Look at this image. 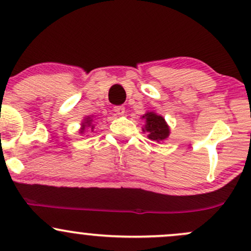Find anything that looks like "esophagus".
Wrapping results in <instances>:
<instances>
[{
  "label": "esophagus",
  "mask_w": 251,
  "mask_h": 251,
  "mask_svg": "<svg viewBox=\"0 0 251 251\" xmlns=\"http://www.w3.org/2000/svg\"><path fill=\"white\" fill-rule=\"evenodd\" d=\"M114 112H116L117 114H119V116H122V114L125 113V107H124V106H116V107H114Z\"/></svg>",
  "instance_id": "esophagus-1"
}]
</instances>
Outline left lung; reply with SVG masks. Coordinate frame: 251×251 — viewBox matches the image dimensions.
Instances as JSON below:
<instances>
[{
	"label": "left lung",
	"instance_id": "left-lung-1",
	"mask_svg": "<svg viewBox=\"0 0 251 251\" xmlns=\"http://www.w3.org/2000/svg\"><path fill=\"white\" fill-rule=\"evenodd\" d=\"M143 118L146 119V131L149 132V138L154 142H160V140L166 139L169 137L170 129L166 125L165 120L162 116H157L153 112L146 113Z\"/></svg>",
	"mask_w": 251,
	"mask_h": 251
}]
</instances>
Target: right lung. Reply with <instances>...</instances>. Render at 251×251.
<instances>
[{
  "label": "right lung",
  "instance_id": "add662e5",
  "mask_svg": "<svg viewBox=\"0 0 251 251\" xmlns=\"http://www.w3.org/2000/svg\"><path fill=\"white\" fill-rule=\"evenodd\" d=\"M91 122H92L91 118H86V122L82 124L83 127L81 128V132L85 131V128H86V127H89V126H92V125H91ZM92 128H93V126H92Z\"/></svg>",
  "mask_w": 251,
  "mask_h": 251
}]
</instances>
